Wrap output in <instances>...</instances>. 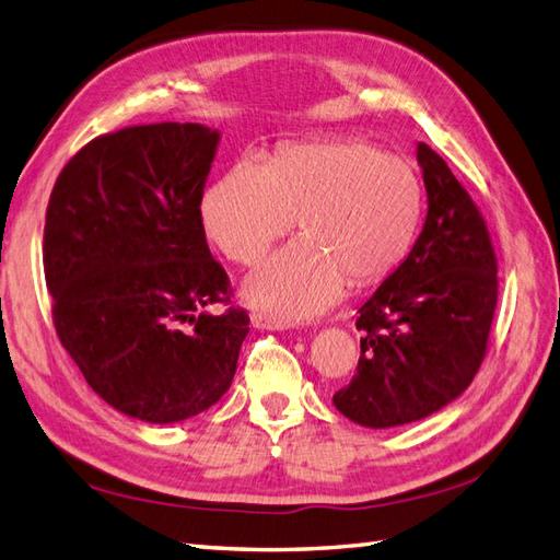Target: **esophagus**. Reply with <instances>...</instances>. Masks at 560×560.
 I'll use <instances>...</instances> for the list:
<instances>
[{
	"label": "esophagus",
	"instance_id": "1",
	"mask_svg": "<svg viewBox=\"0 0 560 560\" xmlns=\"http://www.w3.org/2000/svg\"><path fill=\"white\" fill-rule=\"evenodd\" d=\"M250 322H253L255 328H262V331H283V328H285L283 322L269 317V314H262V312H255Z\"/></svg>",
	"mask_w": 560,
	"mask_h": 560
}]
</instances>
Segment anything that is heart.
I'll return each mask as SVG.
<instances>
[{
	"label": "heart",
	"mask_w": 560,
	"mask_h": 560,
	"mask_svg": "<svg viewBox=\"0 0 560 560\" xmlns=\"http://www.w3.org/2000/svg\"><path fill=\"white\" fill-rule=\"evenodd\" d=\"M423 212V184L405 158L366 141L283 147L267 163L238 158L200 198V222L226 257L262 260L295 224L303 236L253 271L248 303L283 324L326 312L352 285L402 265Z\"/></svg>",
	"instance_id": "b5f03b06"
}]
</instances>
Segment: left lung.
<instances>
[{
  "label": "left lung",
  "mask_w": 560,
  "mask_h": 560,
  "mask_svg": "<svg viewBox=\"0 0 560 560\" xmlns=\"http://www.w3.org/2000/svg\"><path fill=\"white\" fill-rule=\"evenodd\" d=\"M428 214L413 248L357 310L362 354L336 409L364 428L421 421L478 374L497 307L485 220L447 163L419 143Z\"/></svg>",
  "instance_id": "obj_1"
}]
</instances>
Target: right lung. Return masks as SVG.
I'll return each instance as SVG.
<instances>
[{"label":"right lung","instance_id":"obj_1","mask_svg":"<svg viewBox=\"0 0 560 560\" xmlns=\"http://www.w3.org/2000/svg\"><path fill=\"white\" fill-rule=\"evenodd\" d=\"M220 130L125 127L61 170L47 206L45 277L54 326L84 381L147 423L206 411L236 374L248 314L226 303L200 198Z\"/></svg>","mask_w":560,"mask_h":560}]
</instances>
